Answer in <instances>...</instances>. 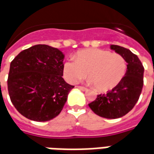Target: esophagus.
Listing matches in <instances>:
<instances>
[{
  "label": "esophagus",
  "mask_w": 154,
  "mask_h": 154,
  "mask_svg": "<svg viewBox=\"0 0 154 154\" xmlns=\"http://www.w3.org/2000/svg\"><path fill=\"white\" fill-rule=\"evenodd\" d=\"M77 88H79V89H80V90H82V91H86V90H87V88H85V87H83V86H78Z\"/></svg>",
  "instance_id": "1"
}]
</instances>
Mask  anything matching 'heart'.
<instances>
[{
    "label": "heart",
    "instance_id": "obj_1",
    "mask_svg": "<svg viewBox=\"0 0 154 154\" xmlns=\"http://www.w3.org/2000/svg\"><path fill=\"white\" fill-rule=\"evenodd\" d=\"M126 61L121 55L90 48L77 52L74 59L64 63V77L70 84H75L88 74L89 81L98 91L105 92L115 88L124 78Z\"/></svg>",
    "mask_w": 154,
    "mask_h": 154
}]
</instances>
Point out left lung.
Returning <instances> with one entry per match:
<instances>
[{
	"mask_svg": "<svg viewBox=\"0 0 154 154\" xmlns=\"http://www.w3.org/2000/svg\"><path fill=\"white\" fill-rule=\"evenodd\" d=\"M111 49L124 57L127 69L118 85L106 94L97 95L88 104L91 110L101 117L120 118L132 110L139 100L143 85V68L140 59L129 49L111 45Z\"/></svg>",
	"mask_w": 154,
	"mask_h": 154,
	"instance_id": "obj_1",
	"label": "left lung"
}]
</instances>
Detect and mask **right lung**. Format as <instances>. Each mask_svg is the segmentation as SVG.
Wrapping results in <instances>:
<instances>
[{"mask_svg": "<svg viewBox=\"0 0 154 154\" xmlns=\"http://www.w3.org/2000/svg\"><path fill=\"white\" fill-rule=\"evenodd\" d=\"M64 54L38 44L22 51L11 63L8 92L19 112L35 122H48L60 114L74 86L63 76Z\"/></svg>", "mask_w": 154, "mask_h": 154, "instance_id": "add662e5", "label": "right lung"}]
</instances>
